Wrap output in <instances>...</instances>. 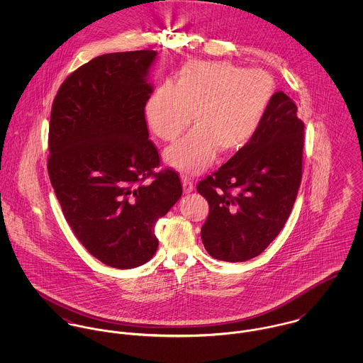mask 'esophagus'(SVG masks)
I'll return each instance as SVG.
<instances>
[{
  "mask_svg": "<svg viewBox=\"0 0 363 363\" xmlns=\"http://www.w3.org/2000/svg\"><path fill=\"white\" fill-rule=\"evenodd\" d=\"M193 190H194V184H193L191 179L183 177V191L184 193H191Z\"/></svg>",
  "mask_w": 363,
  "mask_h": 363,
  "instance_id": "esophagus-1",
  "label": "esophagus"
}]
</instances>
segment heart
<instances>
[{"label":"heart","instance_id":"1","mask_svg":"<svg viewBox=\"0 0 363 363\" xmlns=\"http://www.w3.org/2000/svg\"><path fill=\"white\" fill-rule=\"evenodd\" d=\"M274 95L271 75L226 61H190L176 74L174 85L162 82L145 104L148 125L163 141L166 162L186 174L208 167L218 155L243 150L257 134Z\"/></svg>","mask_w":363,"mask_h":363}]
</instances>
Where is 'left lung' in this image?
Segmentation results:
<instances>
[{
    "instance_id": "left-lung-1",
    "label": "left lung",
    "mask_w": 363,
    "mask_h": 363,
    "mask_svg": "<svg viewBox=\"0 0 363 363\" xmlns=\"http://www.w3.org/2000/svg\"><path fill=\"white\" fill-rule=\"evenodd\" d=\"M305 124L282 91L255 138L197 184L209 206L201 239L213 259H255L282 230L302 180Z\"/></svg>"
}]
</instances>
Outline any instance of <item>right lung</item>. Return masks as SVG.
I'll use <instances>...</instances> for the list:
<instances>
[{
    "mask_svg": "<svg viewBox=\"0 0 363 363\" xmlns=\"http://www.w3.org/2000/svg\"><path fill=\"white\" fill-rule=\"evenodd\" d=\"M155 58L154 50L95 57L52 102L48 170L57 200L84 247L120 269L154 257L156 222L183 193L174 170L155 172L145 121Z\"/></svg>",
    "mask_w": 363,
    "mask_h": 363,
    "instance_id": "1",
    "label": "right lung"
}]
</instances>
